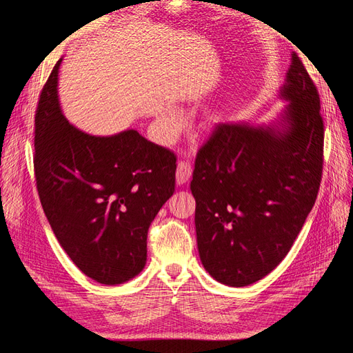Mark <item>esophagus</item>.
<instances>
[{
	"instance_id": "obj_1",
	"label": "esophagus",
	"mask_w": 353,
	"mask_h": 353,
	"mask_svg": "<svg viewBox=\"0 0 353 353\" xmlns=\"http://www.w3.org/2000/svg\"><path fill=\"white\" fill-rule=\"evenodd\" d=\"M191 174H193V168H191V165L188 162H179L176 168V184H187L191 178Z\"/></svg>"
}]
</instances>
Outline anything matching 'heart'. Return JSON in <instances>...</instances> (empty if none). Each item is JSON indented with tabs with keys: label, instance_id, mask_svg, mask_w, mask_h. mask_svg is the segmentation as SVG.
Segmentation results:
<instances>
[{
	"label": "heart",
	"instance_id": "heart-1",
	"mask_svg": "<svg viewBox=\"0 0 353 353\" xmlns=\"http://www.w3.org/2000/svg\"><path fill=\"white\" fill-rule=\"evenodd\" d=\"M219 122V114L216 112H209L205 119L201 122V128L203 130H213ZM179 119L175 113H170V112H165L162 116H160L159 119V128H160V135L165 141H172L175 135L179 131Z\"/></svg>",
	"mask_w": 353,
	"mask_h": 353
}]
</instances>
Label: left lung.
Returning a JSON list of instances; mask_svg holds the SVG:
<instances>
[{"mask_svg":"<svg viewBox=\"0 0 353 353\" xmlns=\"http://www.w3.org/2000/svg\"><path fill=\"white\" fill-rule=\"evenodd\" d=\"M268 125L219 123L196 157L200 261L216 281L244 287L268 275L292 249L315 205L323 174L319 95L296 52Z\"/></svg>","mask_w":353,"mask_h":353,"instance_id":"1","label":"left lung"}]
</instances>
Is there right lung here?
Instances as JSON below:
<instances>
[{"label": "right lung", "instance_id": "obj_1", "mask_svg": "<svg viewBox=\"0 0 353 353\" xmlns=\"http://www.w3.org/2000/svg\"><path fill=\"white\" fill-rule=\"evenodd\" d=\"M60 59L35 114V178L42 209L73 263L100 284L132 280L147 262V232L175 191L176 157L135 130L100 137L61 112Z\"/></svg>", "mask_w": 353, "mask_h": 353}]
</instances>
